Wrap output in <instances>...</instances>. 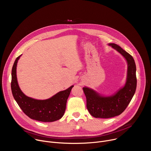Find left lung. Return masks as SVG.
Wrapping results in <instances>:
<instances>
[{
  "label": "left lung",
  "instance_id": "left-lung-1",
  "mask_svg": "<svg viewBox=\"0 0 151 151\" xmlns=\"http://www.w3.org/2000/svg\"><path fill=\"white\" fill-rule=\"evenodd\" d=\"M109 45L121 53L127 61V82L123 88L109 97L101 96L91 89L83 88L87 99V109L95 118H109L121 114L131 101L136 90V67L134 58L118 45L110 44Z\"/></svg>",
  "mask_w": 151,
  "mask_h": 151
}]
</instances>
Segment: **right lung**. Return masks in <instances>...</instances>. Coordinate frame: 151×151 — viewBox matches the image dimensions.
<instances>
[{"mask_svg": "<svg viewBox=\"0 0 151 151\" xmlns=\"http://www.w3.org/2000/svg\"><path fill=\"white\" fill-rule=\"evenodd\" d=\"M20 56L16 58L12 69L11 90L14 99L21 110L31 119L41 122L60 119L65 112L67 100L73 85L47 100H36L26 96L21 91L17 79V64Z\"/></svg>", "mask_w": 151, "mask_h": 151, "instance_id": "right-lung-1", "label": "right lung"}]
</instances>
